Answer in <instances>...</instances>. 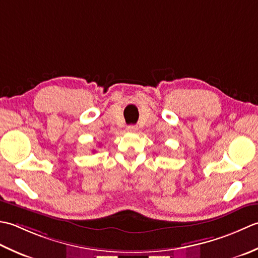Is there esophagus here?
<instances>
[{
    "instance_id": "esophagus-1",
    "label": "esophagus",
    "mask_w": 258,
    "mask_h": 258,
    "mask_svg": "<svg viewBox=\"0 0 258 258\" xmlns=\"http://www.w3.org/2000/svg\"><path fill=\"white\" fill-rule=\"evenodd\" d=\"M127 130L131 131V133H135V131L138 130V127H137V125H135V124H130L127 127Z\"/></svg>"
}]
</instances>
